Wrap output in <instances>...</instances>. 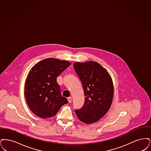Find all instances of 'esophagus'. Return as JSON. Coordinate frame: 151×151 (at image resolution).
Wrapping results in <instances>:
<instances>
[{
    "mask_svg": "<svg viewBox=\"0 0 151 151\" xmlns=\"http://www.w3.org/2000/svg\"><path fill=\"white\" fill-rule=\"evenodd\" d=\"M68 100L69 103H71L72 101V98L71 97H69V98H68Z\"/></svg>",
    "mask_w": 151,
    "mask_h": 151,
    "instance_id": "esophagus-1",
    "label": "esophagus"
}]
</instances>
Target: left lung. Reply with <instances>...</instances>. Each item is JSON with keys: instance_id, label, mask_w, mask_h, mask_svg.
<instances>
[{"instance_id": "8db88e82", "label": "left lung", "mask_w": 151, "mask_h": 151, "mask_svg": "<svg viewBox=\"0 0 151 151\" xmlns=\"http://www.w3.org/2000/svg\"><path fill=\"white\" fill-rule=\"evenodd\" d=\"M73 66L85 96L84 104L81 109H76V113L83 123H95L111 107L114 93L111 77L102 66L95 61L75 63Z\"/></svg>"}]
</instances>
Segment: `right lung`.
<instances>
[{
    "label": "right lung",
    "instance_id": "right-lung-1",
    "mask_svg": "<svg viewBox=\"0 0 151 151\" xmlns=\"http://www.w3.org/2000/svg\"><path fill=\"white\" fill-rule=\"evenodd\" d=\"M70 64L67 61L48 58L31 69L25 82V96L34 114L40 118L52 117L68 103L61 94L56 78Z\"/></svg>",
    "mask_w": 151,
    "mask_h": 151
}]
</instances>
